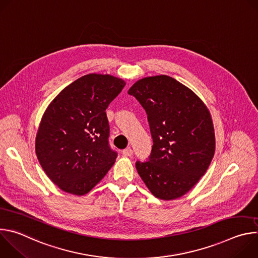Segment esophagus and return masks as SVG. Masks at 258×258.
Instances as JSON below:
<instances>
[{
    "instance_id": "1",
    "label": "esophagus",
    "mask_w": 258,
    "mask_h": 258,
    "mask_svg": "<svg viewBox=\"0 0 258 258\" xmlns=\"http://www.w3.org/2000/svg\"><path fill=\"white\" fill-rule=\"evenodd\" d=\"M133 153H134V151H133V149L131 148V147H128V148L122 150V154H123L124 156H132Z\"/></svg>"
}]
</instances>
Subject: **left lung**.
<instances>
[{
	"label": "left lung",
	"instance_id": "left-lung-1",
	"mask_svg": "<svg viewBox=\"0 0 258 258\" xmlns=\"http://www.w3.org/2000/svg\"><path fill=\"white\" fill-rule=\"evenodd\" d=\"M145 109L153 139L148 161L136 167L150 192L173 200L206 172L215 151L211 115L189 88L167 76L144 78L127 92Z\"/></svg>",
	"mask_w": 258,
	"mask_h": 258
}]
</instances>
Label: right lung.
I'll use <instances>...</instances> for the list:
<instances>
[{
  "label": "right lung",
  "mask_w": 258,
  "mask_h": 258,
  "mask_svg": "<svg viewBox=\"0 0 258 258\" xmlns=\"http://www.w3.org/2000/svg\"><path fill=\"white\" fill-rule=\"evenodd\" d=\"M109 75L84 76L50 103L35 138V153L49 178L62 191L89 193L114 164L106 109L124 88Z\"/></svg>",
  "instance_id": "1"
}]
</instances>
